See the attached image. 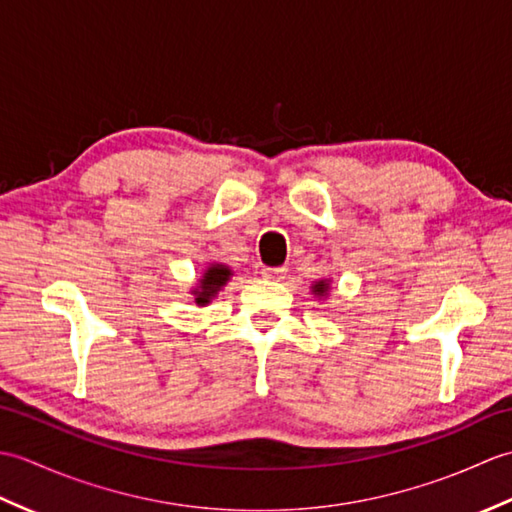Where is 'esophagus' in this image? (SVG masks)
I'll return each instance as SVG.
<instances>
[{
    "instance_id": "34e87169",
    "label": "esophagus",
    "mask_w": 512,
    "mask_h": 512,
    "mask_svg": "<svg viewBox=\"0 0 512 512\" xmlns=\"http://www.w3.org/2000/svg\"><path fill=\"white\" fill-rule=\"evenodd\" d=\"M286 270H288L286 266H266V268H262V277L279 281V279H284Z\"/></svg>"
}]
</instances>
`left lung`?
Returning a JSON list of instances; mask_svg holds the SVG:
<instances>
[{
  "label": "left lung",
  "instance_id": "left-lung-1",
  "mask_svg": "<svg viewBox=\"0 0 512 512\" xmlns=\"http://www.w3.org/2000/svg\"><path fill=\"white\" fill-rule=\"evenodd\" d=\"M330 290H332V279H319V281H314V284L310 286V292L317 299H328Z\"/></svg>",
  "mask_w": 512,
  "mask_h": 512
}]
</instances>
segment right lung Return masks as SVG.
<instances>
[{"label": "right lung", "instance_id": "1", "mask_svg": "<svg viewBox=\"0 0 512 512\" xmlns=\"http://www.w3.org/2000/svg\"><path fill=\"white\" fill-rule=\"evenodd\" d=\"M233 277V270L228 268L226 264H209L204 268L202 277L198 279V284H195L189 292L195 297V303H198L200 308L209 306V303L213 301V297H217V292H220L228 281H231Z\"/></svg>", "mask_w": 512, "mask_h": 512}]
</instances>
